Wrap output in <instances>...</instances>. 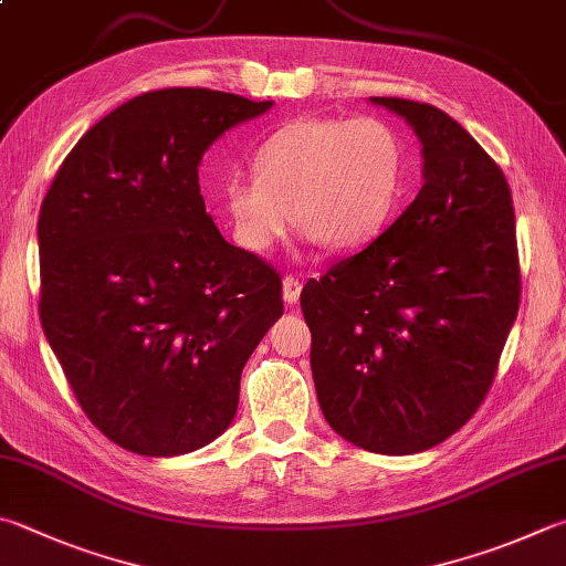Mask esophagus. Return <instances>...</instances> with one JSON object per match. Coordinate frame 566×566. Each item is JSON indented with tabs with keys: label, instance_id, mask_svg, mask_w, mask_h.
Here are the masks:
<instances>
[{
	"label": "esophagus",
	"instance_id": "1",
	"mask_svg": "<svg viewBox=\"0 0 566 566\" xmlns=\"http://www.w3.org/2000/svg\"><path fill=\"white\" fill-rule=\"evenodd\" d=\"M300 294H302V280H300V276L286 274L284 280H282V300L292 306V304L300 302Z\"/></svg>",
	"mask_w": 566,
	"mask_h": 566
}]
</instances>
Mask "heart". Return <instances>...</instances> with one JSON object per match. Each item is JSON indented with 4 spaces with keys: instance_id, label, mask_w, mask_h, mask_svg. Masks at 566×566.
Instances as JSON below:
<instances>
[{
    "instance_id": "b5f03b06",
    "label": "heart",
    "mask_w": 566,
    "mask_h": 566,
    "mask_svg": "<svg viewBox=\"0 0 566 566\" xmlns=\"http://www.w3.org/2000/svg\"><path fill=\"white\" fill-rule=\"evenodd\" d=\"M254 170L222 182L244 250H270L294 214L304 240L342 252L364 248L386 228L403 188L406 148L381 118H300L256 148Z\"/></svg>"
}]
</instances>
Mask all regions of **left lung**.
Instances as JSON below:
<instances>
[{
  "label": "left lung",
  "instance_id": "obj_1",
  "mask_svg": "<svg viewBox=\"0 0 566 566\" xmlns=\"http://www.w3.org/2000/svg\"><path fill=\"white\" fill-rule=\"evenodd\" d=\"M423 146V188L366 250L306 282L312 374L348 443L410 455L468 423L520 310L510 185L436 106L371 96Z\"/></svg>",
  "mask_w": 566,
  "mask_h": 566
}]
</instances>
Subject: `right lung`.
Here are the masks:
<instances>
[{
	"instance_id": "add662e5",
	"label": "right lung",
	"mask_w": 566,
	"mask_h": 566,
	"mask_svg": "<svg viewBox=\"0 0 566 566\" xmlns=\"http://www.w3.org/2000/svg\"><path fill=\"white\" fill-rule=\"evenodd\" d=\"M270 108L148 91L84 133L41 202V326L91 423L130 453L222 436L242 368L284 312L280 274L222 238L198 182L205 150Z\"/></svg>"
}]
</instances>
